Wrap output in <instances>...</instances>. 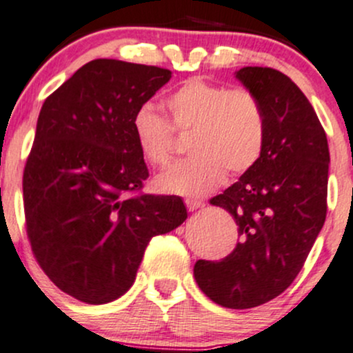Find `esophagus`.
Masks as SVG:
<instances>
[{
  "mask_svg": "<svg viewBox=\"0 0 353 353\" xmlns=\"http://www.w3.org/2000/svg\"><path fill=\"white\" fill-rule=\"evenodd\" d=\"M184 203H185V208H188V211H196V209L204 206L203 201H197V199H185Z\"/></svg>",
  "mask_w": 353,
  "mask_h": 353,
  "instance_id": "esophagus-1",
  "label": "esophagus"
}]
</instances>
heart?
I'll list each match as a JSON object with an SVG mask.
<instances>
[{
    "instance_id": "obj_1",
    "label": "heart",
    "mask_w": 353,
    "mask_h": 353,
    "mask_svg": "<svg viewBox=\"0 0 353 353\" xmlns=\"http://www.w3.org/2000/svg\"><path fill=\"white\" fill-rule=\"evenodd\" d=\"M169 121L150 103L135 110L132 134L149 165L162 169L174 156L177 134H191V157L157 177L159 191L201 197L230 176H241L258 164L266 142V112L253 90L194 77L165 99Z\"/></svg>"
}]
</instances>
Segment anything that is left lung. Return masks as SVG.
<instances>
[{
    "label": "left lung",
    "mask_w": 353,
    "mask_h": 353,
    "mask_svg": "<svg viewBox=\"0 0 353 353\" xmlns=\"http://www.w3.org/2000/svg\"><path fill=\"white\" fill-rule=\"evenodd\" d=\"M266 112V142L253 169L209 204L226 209L239 243L219 261L199 259L196 283L221 307L245 310L285 292L303 268L327 218V134L312 103L285 73H236Z\"/></svg>",
    "instance_id": "left-lung-1"
}]
</instances>
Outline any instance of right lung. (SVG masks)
Listing matches in <instances>:
<instances>
[{
  "label": "right lung",
  "instance_id": "right-lung-1",
  "mask_svg": "<svg viewBox=\"0 0 353 353\" xmlns=\"http://www.w3.org/2000/svg\"><path fill=\"white\" fill-rule=\"evenodd\" d=\"M170 70L99 58L46 97L23 170L33 256L67 295L100 305L130 288L152 236L188 218L183 199L144 194L132 117Z\"/></svg>",
  "mask_w": 353,
  "mask_h": 353
}]
</instances>
